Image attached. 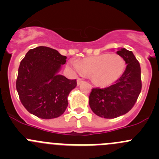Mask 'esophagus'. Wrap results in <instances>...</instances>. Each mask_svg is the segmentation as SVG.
I'll use <instances>...</instances> for the list:
<instances>
[{"label":"esophagus","mask_w":159,"mask_h":159,"mask_svg":"<svg viewBox=\"0 0 159 159\" xmlns=\"http://www.w3.org/2000/svg\"><path fill=\"white\" fill-rule=\"evenodd\" d=\"M82 79H81V78H78V79H77V84H78V85H80V84H81V83L82 82Z\"/></svg>","instance_id":"esophagus-1"}]
</instances>
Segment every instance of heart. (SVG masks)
<instances>
[{
	"mask_svg": "<svg viewBox=\"0 0 159 159\" xmlns=\"http://www.w3.org/2000/svg\"><path fill=\"white\" fill-rule=\"evenodd\" d=\"M69 67L79 73L89 75L94 84L106 87L118 81L126 68L125 59L118 54H102L70 61Z\"/></svg>",
	"mask_w": 159,
	"mask_h": 159,
	"instance_id": "b5f03b06",
	"label": "heart"
}]
</instances>
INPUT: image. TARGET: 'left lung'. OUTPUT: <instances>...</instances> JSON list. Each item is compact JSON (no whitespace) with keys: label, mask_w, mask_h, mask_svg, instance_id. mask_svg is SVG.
<instances>
[{"label":"left lung","mask_w":159,"mask_h":159,"mask_svg":"<svg viewBox=\"0 0 159 159\" xmlns=\"http://www.w3.org/2000/svg\"><path fill=\"white\" fill-rule=\"evenodd\" d=\"M117 54L127 64L123 75L109 87L92 89L89 95L90 108L102 118H115L129 112L142 90L140 64L132 51L121 48Z\"/></svg>","instance_id":"1"}]
</instances>
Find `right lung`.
I'll use <instances>...</instances> for the list:
<instances>
[{"mask_svg": "<svg viewBox=\"0 0 159 159\" xmlns=\"http://www.w3.org/2000/svg\"><path fill=\"white\" fill-rule=\"evenodd\" d=\"M67 57L56 50L40 46L30 49L18 68L16 89L20 102L32 115L43 119L61 116L68 107V96L76 79L58 75Z\"/></svg>", "mask_w": 159, "mask_h": 159, "instance_id": "right-lung-1", "label": "right lung"}]
</instances>
